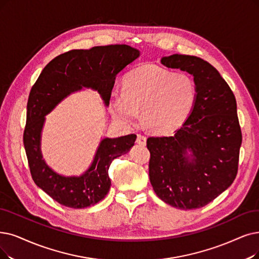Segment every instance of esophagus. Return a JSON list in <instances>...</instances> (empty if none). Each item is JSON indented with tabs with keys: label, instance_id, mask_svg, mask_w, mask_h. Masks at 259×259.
Wrapping results in <instances>:
<instances>
[{
	"label": "esophagus",
	"instance_id": "34e87169",
	"mask_svg": "<svg viewBox=\"0 0 259 259\" xmlns=\"http://www.w3.org/2000/svg\"><path fill=\"white\" fill-rule=\"evenodd\" d=\"M136 142H137L138 144H141V146H146V143H147V138H146V136L141 135V134H138V135H137V139H136Z\"/></svg>",
	"mask_w": 259,
	"mask_h": 259
}]
</instances>
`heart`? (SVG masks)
Returning a JSON list of instances; mask_svg holds the SVG:
<instances>
[{
  "label": "heart",
  "instance_id": "heart-1",
  "mask_svg": "<svg viewBox=\"0 0 259 259\" xmlns=\"http://www.w3.org/2000/svg\"><path fill=\"white\" fill-rule=\"evenodd\" d=\"M196 99L193 79L184 72L141 67L123 80L122 92H112L110 110L125 126H135L142 110L143 122L153 132L168 134L188 118Z\"/></svg>",
  "mask_w": 259,
  "mask_h": 259
}]
</instances>
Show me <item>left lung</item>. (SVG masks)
<instances>
[{
	"label": "left lung",
	"instance_id": "8db88e82",
	"mask_svg": "<svg viewBox=\"0 0 259 259\" xmlns=\"http://www.w3.org/2000/svg\"><path fill=\"white\" fill-rule=\"evenodd\" d=\"M160 63L191 74L196 99L174 135L148 138L150 182L173 207L201 208L236 179L242 142L236 99L217 69L200 57L173 54Z\"/></svg>",
	"mask_w": 259,
	"mask_h": 259
}]
</instances>
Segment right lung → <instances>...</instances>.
Here are the masks:
<instances>
[{"mask_svg":"<svg viewBox=\"0 0 259 259\" xmlns=\"http://www.w3.org/2000/svg\"><path fill=\"white\" fill-rule=\"evenodd\" d=\"M140 52L126 45L72 50L52 59L30 89L27 101L23 143L30 174L39 188L59 204L85 208L105 198L110 188L108 169L111 161L127 153L135 134L104 138L89 169L79 177H64L52 170L41 154V132L46 116L65 98L82 87L97 90L109 105L117 74L138 58Z\"/></svg>","mask_w":259,"mask_h":259,"instance_id":"add662e5","label":"right lung"}]
</instances>
